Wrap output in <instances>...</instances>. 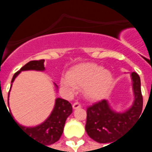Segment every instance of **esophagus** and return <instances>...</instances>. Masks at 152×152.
<instances>
[{"mask_svg": "<svg viewBox=\"0 0 152 152\" xmlns=\"http://www.w3.org/2000/svg\"><path fill=\"white\" fill-rule=\"evenodd\" d=\"M72 107L73 109L80 108V107H81V105H80V103H79V102H75V103H73Z\"/></svg>", "mask_w": 152, "mask_h": 152, "instance_id": "obj_1", "label": "esophagus"}]
</instances>
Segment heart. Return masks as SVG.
I'll return each instance as SVG.
<instances>
[{
  "mask_svg": "<svg viewBox=\"0 0 152 152\" xmlns=\"http://www.w3.org/2000/svg\"><path fill=\"white\" fill-rule=\"evenodd\" d=\"M112 82L113 76L109 70L95 63H85L70 68L60 84L69 94H72L76 88H82L86 99L99 100L108 94Z\"/></svg>",
  "mask_w": 152,
  "mask_h": 152,
  "instance_id": "b5f03b06",
  "label": "heart"
}]
</instances>
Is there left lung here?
I'll list each match as a JSON object with an SVG mask.
<instances>
[{"label": "left lung", "mask_w": 152, "mask_h": 152, "mask_svg": "<svg viewBox=\"0 0 152 152\" xmlns=\"http://www.w3.org/2000/svg\"><path fill=\"white\" fill-rule=\"evenodd\" d=\"M130 76L134 99L129 108L124 112H115L105 99L87 108L86 130L97 142L113 143L141 115L143 101L140 77L136 72H131Z\"/></svg>", "instance_id": "obj_1"}]
</instances>
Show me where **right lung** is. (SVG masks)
<instances>
[{"label":"right lung","instance_id":"right-lung-1","mask_svg":"<svg viewBox=\"0 0 152 152\" xmlns=\"http://www.w3.org/2000/svg\"><path fill=\"white\" fill-rule=\"evenodd\" d=\"M45 60H36V61H30L29 63L25 64L18 72L15 73L11 80L12 83L15 81V78L18 76V74L23 71H39L43 72L45 71V66H44ZM54 86L56 89H58V86L54 83ZM10 95V94H9ZM8 95V101H9ZM9 105V102H8ZM72 112V104L68 101L64 100L63 99H55V104L53 107L52 112L50 113L49 117L47 118L43 123L38 124L35 127H27L24 125H21L15 121V119L12 115V118L15 121V123L17 124L20 129L25 134H28L29 137L37 140L39 143L45 144V145H51V144L56 142L57 141L59 140L60 137L62 136L63 132V128L65 125L66 118L69 116ZM10 115L11 112H10Z\"/></svg>","mask_w":152,"mask_h":152}]
</instances>
